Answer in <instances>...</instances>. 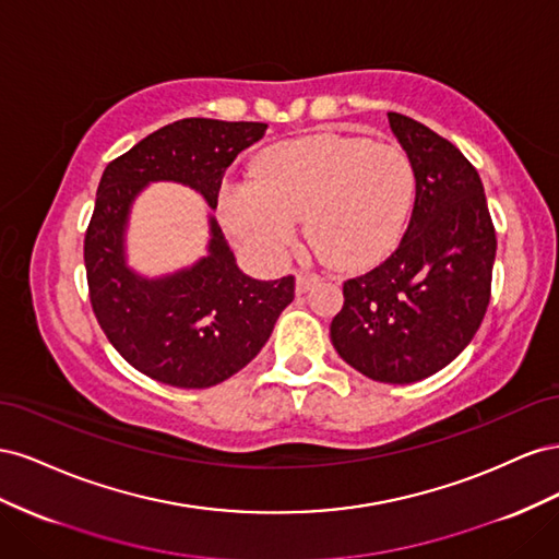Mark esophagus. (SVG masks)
Masks as SVG:
<instances>
[{
	"label": "esophagus",
	"instance_id": "obj_1",
	"mask_svg": "<svg viewBox=\"0 0 559 559\" xmlns=\"http://www.w3.org/2000/svg\"><path fill=\"white\" fill-rule=\"evenodd\" d=\"M314 282H317L314 275L302 273V270H300V273H296V292H298V294H306Z\"/></svg>",
	"mask_w": 559,
	"mask_h": 559
}]
</instances>
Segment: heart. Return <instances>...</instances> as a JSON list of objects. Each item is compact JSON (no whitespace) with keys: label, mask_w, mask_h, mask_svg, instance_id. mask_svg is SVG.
<instances>
[{"label":"heart","mask_w":559,"mask_h":559,"mask_svg":"<svg viewBox=\"0 0 559 559\" xmlns=\"http://www.w3.org/2000/svg\"><path fill=\"white\" fill-rule=\"evenodd\" d=\"M253 181L224 205L230 235L263 263H282L298 222L333 265L364 270L401 242L415 202V170L399 144L366 138H314L265 148Z\"/></svg>","instance_id":"b5f03b06"}]
</instances>
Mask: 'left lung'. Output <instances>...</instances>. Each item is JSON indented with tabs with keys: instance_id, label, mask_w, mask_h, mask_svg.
<instances>
[{
	"instance_id": "left-lung-1",
	"label": "left lung",
	"mask_w": 559,
	"mask_h": 559,
	"mask_svg": "<svg viewBox=\"0 0 559 559\" xmlns=\"http://www.w3.org/2000/svg\"><path fill=\"white\" fill-rule=\"evenodd\" d=\"M386 121L415 170L413 216L392 257L345 282L331 343L361 376L408 384L445 368L480 329L497 235L462 151L403 114Z\"/></svg>"
}]
</instances>
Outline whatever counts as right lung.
<instances>
[{
    "label": "right lung",
    "mask_w": 559,
    "mask_h": 559,
    "mask_svg": "<svg viewBox=\"0 0 559 559\" xmlns=\"http://www.w3.org/2000/svg\"><path fill=\"white\" fill-rule=\"evenodd\" d=\"M265 123L183 118L151 132L107 165L83 242L93 312L116 352L140 373L181 389H205L245 368L296 280L245 275L212 214L228 165L265 134ZM189 185L211 205L209 253L175 274L146 278L127 263L124 233L133 200L148 182Z\"/></svg>",
    "instance_id": "right-lung-1"
}]
</instances>
